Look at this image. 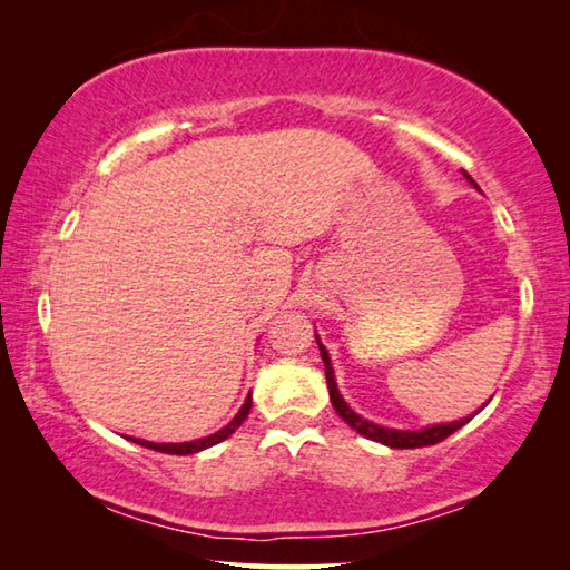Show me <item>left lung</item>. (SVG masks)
<instances>
[{
    "instance_id": "left-lung-1",
    "label": "left lung",
    "mask_w": 570,
    "mask_h": 570,
    "mask_svg": "<svg viewBox=\"0 0 570 570\" xmlns=\"http://www.w3.org/2000/svg\"><path fill=\"white\" fill-rule=\"evenodd\" d=\"M462 176H465L470 180V186L478 188V183L472 180L465 170H462ZM480 190V188H478ZM316 336V344H320V352H322V360H324V374H326V384H330V400H332V407L336 410V414L350 424L352 430L360 432L362 438L366 440H374L380 442V445H387V448H397V450H410V448H428V445H438V442H442L445 438H450L452 432H458L462 424H468L475 414L485 407V404L493 400L490 397L482 407L470 414V417H462V420H455V422H442V424H430V428H422V430H394V428H384V424H377V422H370L364 420L362 414H356L350 404L344 402L340 387H336V380H334V366H332V356L330 352H326V346L322 344L320 334Z\"/></svg>"
}]
</instances>
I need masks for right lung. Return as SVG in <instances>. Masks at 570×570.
I'll return each instance as SVG.
<instances>
[{
    "label": "right lung",
    "mask_w": 570,
    "mask_h": 570,
    "mask_svg": "<svg viewBox=\"0 0 570 570\" xmlns=\"http://www.w3.org/2000/svg\"><path fill=\"white\" fill-rule=\"evenodd\" d=\"M250 412V394L246 397V402L240 404V410L236 412V417L230 420L226 428H220L218 432L208 438H200V440H190V442H148V440H140V438H128L135 445H142V448H150V450H158V452H166V455H193V452H200L206 448H214L218 442H224L226 438L234 435V432L244 424V420L248 417Z\"/></svg>",
    "instance_id": "obj_1"
}]
</instances>
